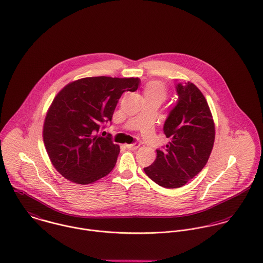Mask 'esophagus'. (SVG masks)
I'll return each instance as SVG.
<instances>
[{"label":"esophagus","mask_w":263,"mask_h":263,"mask_svg":"<svg viewBox=\"0 0 263 263\" xmlns=\"http://www.w3.org/2000/svg\"><path fill=\"white\" fill-rule=\"evenodd\" d=\"M139 146H140L139 143H133V144H127V145H126V147H127L128 149H131V151H136Z\"/></svg>","instance_id":"34e87169"}]
</instances>
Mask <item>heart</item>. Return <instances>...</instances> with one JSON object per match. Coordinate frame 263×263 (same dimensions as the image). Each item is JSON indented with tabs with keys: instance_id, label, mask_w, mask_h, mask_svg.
I'll return each mask as SVG.
<instances>
[{
	"instance_id": "1",
	"label": "heart",
	"mask_w": 263,
	"mask_h": 263,
	"mask_svg": "<svg viewBox=\"0 0 263 263\" xmlns=\"http://www.w3.org/2000/svg\"><path fill=\"white\" fill-rule=\"evenodd\" d=\"M143 93L146 100L158 99L160 101H163L166 97L167 88L165 84L161 81H151L144 86Z\"/></svg>"
}]
</instances>
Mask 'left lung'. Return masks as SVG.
<instances>
[{
	"label": "left lung",
	"mask_w": 263,
	"mask_h": 263,
	"mask_svg": "<svg viewBox=\"0 0 263 263\" xmlns=\"http://www.w3.org/2000/svg\"><path fill=\"white\" fill-rule=\"evenodd\" d=\"M179 101L170 112L163 132L170 142L157 151L145 174L163 188H179L206 164L213 148L215 127L209 104L199 88L188 81L177 85Z\"/></svg>",
	"instance_id": "obj_1"
}]
</instances>
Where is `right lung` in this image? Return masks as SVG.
<instances>
[{
    "label": "right lung",
    "instance_id": "add662e5",
    "mask_svg": "<svg viewBox=\"0 0 263 263\" xmlns=\"http://www.w3.org/2000/svg\"><path fill=\"white\" fill-rule=\"evenodd\" d=\"M138 77H85L68 83L54 97L43 127L44 143L54 168L72 183L91 184L110 173L120 146L98 135L111 121L119 99L135 91Z\"/></svg>",
    "mask_w": 263,
    "mask_h": 263
}]
</instances>
